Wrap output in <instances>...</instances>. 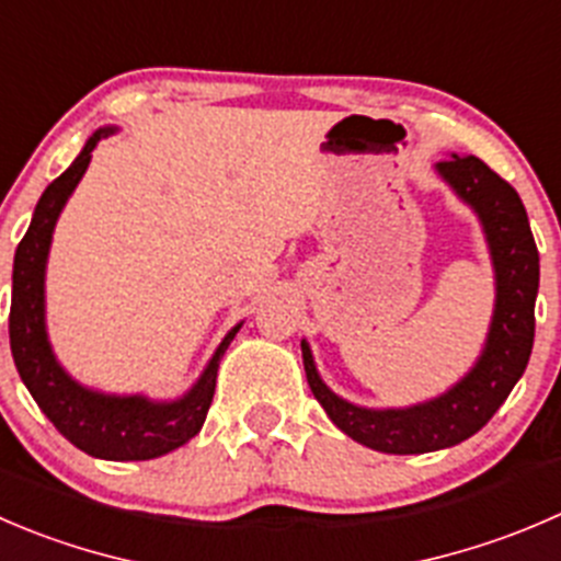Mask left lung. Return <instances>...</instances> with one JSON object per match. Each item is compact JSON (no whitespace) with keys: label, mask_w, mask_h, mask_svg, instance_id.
Returning a JSON list of instances; mask_svg holds the SVG:
<instances>
[{"label":"left lung","mask_w":561,"mask_h":561,"mask_svg":"<svg viewBox=\"0 0 561 561\" xmlns=\"http://www.w3.org/2000/svg\"><path fill=\"white\" fill-rule=\"evenodd\" d=\"M436 172L480 219L496 279L493 318L474 367L444 394L416 405L364 408L342 400L323 383L309 342L301 340L304 369L314 400L345 436L386 455L436 453L482 431L524 375L535 342L540 254L518 192L477 156L449 153L438 161Z\"/></svg>","instance_id":"left-lung-1"}]
</instances>
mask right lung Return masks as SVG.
<instances>
[{"instance_id":"1","label":"right lung","mask_w":561,"mask_h":561,"mask_svg":"<svg viewBox=\"0 0 561 561\" xmlns=\"http://www.w3.org/2000/svg\"><path fill=\"white\" fill-rule=\"evenodd\" d=\"M114 125L98 128L73 164L37 199L30 230L13 260V301H10V351L21 380L35 397L51 425L81 453L101 460H153L192 442L208 416L216 391L219 362L243 323L232 325L205 364L203 375L175 400H150L148 394H106L79 383L54 356L46 331V263L54 227L73 188L90 167L92 150L114 134Z\"/></svg>"}]
</instances>
